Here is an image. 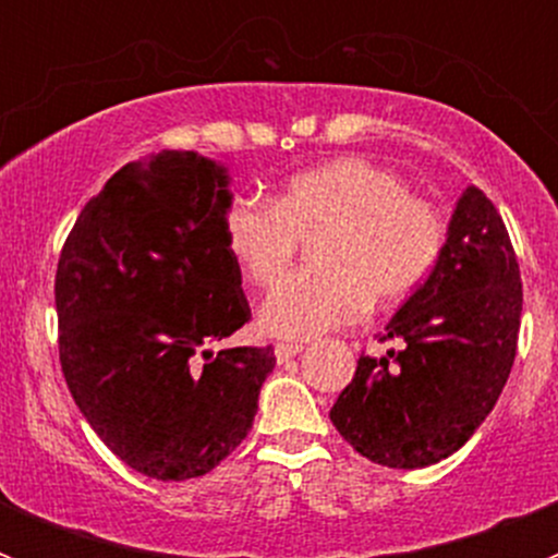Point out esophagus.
Masks as SVG:
<instances>
[{"instance_id": "obj_1", "label": "esophagus", "mask_w": 558, "mask_h": 558, "mask_svg": "<svg viewBox=\"0 0 558 558\" xmlns=\"http://www.w3.org/2000/svg\"><path fill=\"white\" fill-rule=\"evenodd\" d=\"M302 352V343H276L274 354L279 363H288L290 357H295V354Z\"/></svg>"}]
</instances>
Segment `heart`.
<instances>
[{
    "label": "heart",
    "mask_w": 558,
    "mask_h": 558,
    "mask_svg": "<svg viewBox=\"0 0 558 558\" xmlns=\"http://www.w3.org/2000/svg\"><path fill=\"white\" fill-rule=\"evenodd\" d=\"M313 233L319 270L276 286L263 304V327L276 338H318L363 318L372 302H405L445 251L438 206L391 167L360 156L295 172L270 206L234 198L220 218L226 254L259 288L287 272L298 240Z\"/></svg>",
    "instance_id": "heart-1"
}]
</instances>
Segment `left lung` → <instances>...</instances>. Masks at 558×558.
Here are the masks:
<instances>
[{
	"mask_svg": "<svg viewBox=\"0 0 558 558\" xmlns=\"http://www.w3.org/2000/svg\"><path fill=\"white\" fill-rule=\"evenodd\" d=\"M522 282L514 245L477 186L452 211L427 282L388 322L405 347L360 354L352 383L329 411L368 461L418 470L461 450L492 413L517 354Z\"/></svg>",
	"mask_w": 558,
	"mask_h": 558,
	"instance_id": "8db88e82",
	"label": "left lung"
}]
</instances>
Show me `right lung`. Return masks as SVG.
<instances>
[{"instance_id": "right-lung-1", "label": "right lung", "mask_w": 558, "mask_h": 558, "mask_svg": "<svg viewBox=\"0 0 558 558\" xmlns=\"http://www.w3.org/2000/svg\"><path fill=\"white\" fill-rule=\"evenodd\" d=\"M229 175L195 150L113 172L83 206L56 274L58 352L102 445L156 481L211 472L256 416L270 347L209 352L251 318L220 218Z\"/></svg>"}]
</instances>
